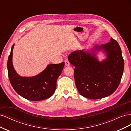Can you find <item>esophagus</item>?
<instances>
[{"mask_svg":"<svg viewBox=\"0 0 131 131\" xmlns=\"http://www.w3.org/2000/svg\"><path fill=\"white\" fill-rule=\"evenodd\" d=\"M65 65L66 66H67V67L70 66V63H69V62L68 61H67V60L65 61Z\"/></svg>","mask_w":131,"mask_h":131,"instance_id":"1","label":"esophagus"}]
</instances>
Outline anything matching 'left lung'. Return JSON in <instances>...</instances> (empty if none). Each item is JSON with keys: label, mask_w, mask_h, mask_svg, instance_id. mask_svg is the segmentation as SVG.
Masks as SVG:
<instances>
[{"label": "left lung", "mask_w": 131, "mask_h": 131, "mask_svg": "<svg viewBox=\"0 0 131 131\" xmlns=\"http://www.w3.org/2000/svg\"><path fill=\"white\" fill-rule=\"evenodd\" d=\"M104 53L105 59L100 61L96 54ZM75 67L77 88L86 98L97 100L114 93L120 84L124 69V60L118 42L110 41L88 50L75 51L68 57Z\"/></svg>", "instance_id": "obj_1"}]
</instances>
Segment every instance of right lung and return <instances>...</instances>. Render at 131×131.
<instances>
[{
    "instance_id": "1",
    "label": "right lung",
    "mask_w": 131,
    "mask_h": 131,
    "mask_svg": "<svg viewBox=\"0 0 131 131\" xmlns=\"http://www.w3.org/2000/svg\"><path fill=\"white\" fill-rule=\"evenodd\" d=\"M15 43L11 47L7 60L8 76L13 88L19 95L31 101L46 100L52 96L56 89L58 78L62 73L64 62L50 64L39 74L33 77H21L16 72L13 63Z\"/></svg>"
}]
</instances>
